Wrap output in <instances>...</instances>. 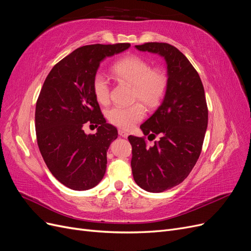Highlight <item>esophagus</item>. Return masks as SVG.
I'll use <instances>...</instances> for the list:
<instances>
[{"label": "esophagus", "mask_w": 251, "mask_h": 251, "mask_svg": "<svg viewBox=\"0 0 251 251\" xmlns=\"http://www.w3.org/2000/svg\"><path fill=\"white\" fill-rule=\"evenodd\" d=\"M118 134L121 136V137H124V138H126L127 136H128V132L123 130V128H119V130H118Z\"/></svg>", "instance_id": "esophagus-1"}]
</instances>
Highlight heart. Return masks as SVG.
Returning a JSON list of instances; mask_svg holds the SVG:
<instances>
[{
  "label": "heart",
  "mask_w": 251,
  "mask_h": 251,
  "mask_svg": "<svg viewBox=\"0 0 251 251\" xmlns=\"http://www.w3.org/2000/svg\"><path fill=\"white\" fill-rule=\"evenodd\" d=\"M112 71L115 76L134 86L133 97L139 100L150 108L160 102L166 89V77L160 71L151 70L148 62L136 55H127L114 64ZM92 90L96 100L107 104L110 100V83L101 73L94 75ZM146 111L141 104L136 103L130 107L115 105L107 112L110 123L121 128H130L143 117Z\"/></svg>",
  "instance_id": "heart-1"
}]
</instances>
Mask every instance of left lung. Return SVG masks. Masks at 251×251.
I'll list each match as a JSON object with an SVG mask.
<instances>
[{"instance_id":"left-lung-1","label":"left lung","mask_w":251,"mask_h":251,"mask_svg":"<svg viewBox=\"0 0 251 251\" xmlns=\"http://www.w3.org/2000/svg\"><path fill=\"white\" fill-rule=\"evenodd\" d=\"M135 48L160 55L166 64L162 102L140 126L144 135L160 134V140L149 147L141 137H127L135 182L147 192L162 193L183 182L198 160L207 128L206 100L198 72L176 47L147 43Z\"/></svg>"}]
</instances>
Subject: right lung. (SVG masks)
Instances as JSON below:
<instances>
[{
  "label": "right lung",
  "mask_w": 251,
  "mask_h": 251,
  "mask_svg": "<svg viewBox=\"0 0 251 251\" xmlns=\"http://www.w3.org/2000/svg\"><path fill=\"white\" fill-rule=\"evenodd\" d=\"M130 44L88 45L57 63L45 80L35 108L39 149L49 171L74 191H87L102 180L107 151L117 128L107 124L92 90L100 63L126 51ZM85 123L98 131L88 135Z\"/></svg>",
  "instance_id": "right-lung-1"
}]
</instances>
